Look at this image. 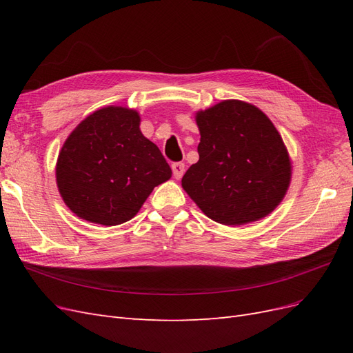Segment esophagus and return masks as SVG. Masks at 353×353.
Here are the masks:
<instances>
[{
  "mask_svg": "<svg viewBox=\"0 0 353 353\" xmlns=\"http://www.w3.org/2000/svg\"><path fill=\"white\" fill-rule=\"evenodd\" d=\"M172 172H174V178L175 179H179L181 176L184 175L185 172V165L181 163V162H176L172 165Z\"/></svg>",
  "mask_w": 353,
  "mask_h": 353,
  "instance_id": "34e87169",
  "label": "esophagus"
}]
</instances>
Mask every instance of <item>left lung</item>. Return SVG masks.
<instances>
[{
    "label": "left lung",
    "instance_id": "obj_1",
    "mask_svg": "<svg viewBox=\"0 0 353 353\" xmlns=\"http://www.w3.org/2000/svg\"><path fill=\"white\" fill-rule=\"evenodd\" d=\"M199 162L183 188L201 212L222 225L259 221L280 205L292 179V162L280 132L262 110L223 100L196 113Z\"/></svg>",
    "mask_w": 353,
    "mask_h": 353
}]
</instances>
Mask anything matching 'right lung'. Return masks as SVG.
I'll use <instances>...</instances> for the list:
<instances>
[{"instance_id":"obj_1","label":"right lung","mask_w":353,"mask_h":353,"mask_svg":"<svg viewBox=\"0 0 353 353\" xmlns=\"http://www.w3.org/2000/svg\"><path fill=\"white\" fill-rule=\"evenodd\" d=\"M140 122L135 110L109 105L85 117L63 144L57 187L81 219L105 227L130 221L153 188L172 175Z\"/></svg>"}]
</instances>
